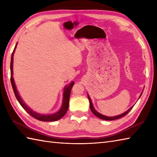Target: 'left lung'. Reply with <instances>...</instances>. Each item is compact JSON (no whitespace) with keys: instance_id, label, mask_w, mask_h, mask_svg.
Returning a JSON list of instances; mask_svg holds the SVG:
<instances>
[{"instance_id":"1","label":"left lung","mask_w":157,"mask_h":157,"mask_svg":"<svg viewBox=\"0 0 157 157\" xmlns=\"http://www.w3.org/2000/svg\"><path fill=\"white\" fill-rule=\"evenodd\" d=\"M142 93H143V92H142ZM142 94H140V97L141 96H142ZM88 98L89 102H90V107L91 112H93V114L96 116L97 117L99 118L102 119V120H104V121H113V120H117V119H119V118H122V117H124V116L125 115H127V113L130 112V110H131L132 108H133V106H132L131 107H130V108L127 110V111H126V112H124L123 113H121V114L118 115V116H113V117H109V116H104V115H103V114H101V113L98 112L97 111H96V110H95V109L94 108L93 103H92L91 99H90V97H89L88 94Z\"/></svg>"}]
</instances>
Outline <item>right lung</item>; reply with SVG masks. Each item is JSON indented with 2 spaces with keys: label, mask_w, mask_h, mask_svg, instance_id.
<instances>
[{
  "label": "right lung",
  "mask_w": 157,
  "mask_h": 157,
  "mask_svg": "<svg viewBox=\"0 0 157 157\" xmlns=\"http://www.w3.org/2000/svg\"><path fill=\"white\" fill-rule=\"evenodd\" d=\"M17 44L15 46V48L13 51V53L11 54V64H10V69H11V83L12 88H13V90L14 92L15 96L16 97L17 100L18 102L20 103L21 106L23 107V108L26 110V112H28L29 114L33 116V118L39 120V121H56L58 120H60L62 118L63 116L65 115L67 113V110L69 108V97H70V94H71V88L73 87V84H74V82H71L70 83V84L66 86L64 88V92H63V103L62 106H61V108L58 112L52 113V114H41V113H37L36 112H34L33 109L30 108L29 107H28L26 103L24 102L23 100L21 99V98L20 97L19 93H18L17 90L15 86L14 79L13 78V54L15 48H16Z\"/></svg>",
  "instance_id": "obj_1"
}]
</instances>
